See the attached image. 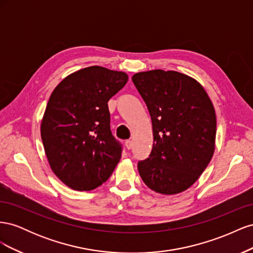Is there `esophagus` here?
Masks as SVG:
<instances>
[{
	"label": "esophagus",
	"mask_w": 253,
	"mask_h": 253,
	"mask_svg": "<svg viewBox=\"0 0 253 253\" xmlns=\"http://www.w3.org/2000/svg\"><path fill=\"white\" fill-rule=\"evenodd\" d=\"M125 144H126V148L127 149V150H129V149H132V141L131 140H126V142H125Z\"/></svg>",
	"instance_id": "1"
}]
</instances>
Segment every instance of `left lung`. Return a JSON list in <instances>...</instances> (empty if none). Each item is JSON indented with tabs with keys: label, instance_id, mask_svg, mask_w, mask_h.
Returning a JSON list of instances; mask_svg holds the SVG:
<instances>
[{
	"label": "left lung",
	"instance_id": "8db88e82",
	"mask_svg": "<svg viewBox=\"0 0 253 253\" xmlns=\"http://www.w3.org/2000/svg\"><path fill=\"white\" fill-rule=\"evenodd\" d=\"M152 120L153 148L138 163L141 179L151 190L173 195L200 178L215 149L216 116L200 82L175 71L135 74Z\"/></svg>",
	"mask_w": 253,
	"mask_h": 253
}]
</instances>
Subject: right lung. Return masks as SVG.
<instances>
[{
	"mask_svg": "<svg viewBox=\"0 0 253 253\" xmlns=\"http://www.w3.org/2000/svg\"><path fill=\"white\" fill-rule=\"evenodd\" d=\"M127 79L124 72L95 65L68 75L51 93L41 138L52 172L71 189H96L119 163L121 145L111 132L108 101Z\"/></svg>",
	"mask_w": 253,
	"mask_h": 253,
	"instance_id": "add662e5",
	"label": "right lung"
}]
</instances>
